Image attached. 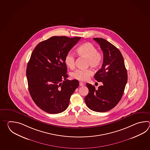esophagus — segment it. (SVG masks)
<instances>
[{
  "instance_id": "34e87169",
  "label": "esophagus",
  "mask_w": 150,
  "mask_h": 150,
  "mask_svg": "<svg viewBox=\"0 0 150 150\" xmlns=\"http://www.w3.org/2000/svg\"><path fill=\"white\" fill-rule=\"evenodd\" d=\"M84 85V84L83 83H81V82H80L79 83V86H83Z\"/></svg>"
}]
</instances>
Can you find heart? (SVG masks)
Listing matches in <instances>:
<instances>
[{"label":"heart","mask_w":150,"mask_h":150,"mask_svg":"<svg viewBox=\"0 0 150 150\" xmlns=\"http://www.w3.org/2000/svg\"><path fill=\"white\" fill-rule=\"evenodd\" d=\"M78 54L86 58L88 60V66L96 69L100 67L103 62V57L94 45L90 42H85L80 45L76 49ZM64 63L66 66L70 69L75 67V57L71 52L67 53L64 58ZM93 71L90 69L76 70L71 74V76L75 79L81 81H85L93 75Z\"/></svg>","instance_id":"obj_1"}]
</instances>
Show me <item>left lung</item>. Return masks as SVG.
Instances as JSON below:
<instances>
[{
  "label": "left lung",
  "instance_id": "8db88e82",
  "mask_svg": "<svg viewBox=\"0 0 150 150\" xmlns=\"http://www.w3.org/2000/svg\"><path fill=\"white\" fill-rule=\"evenodd\" d=\"M100 45L103 54L102 67L94 78L102 82V86L86 83L89 92L85 98L86 105L92 110L105 112L114 108L121 100L127 80V71L120 51L112 43L102 38H94Z\"/></svg>",
  "mask_w": 150,
  "mask_h": 150
}]
</instances>
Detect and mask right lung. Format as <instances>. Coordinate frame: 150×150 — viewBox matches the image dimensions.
<instances>
[{"mask_svg":"<svg viewBox=\"0 0 150 150\" xmlns=\"http://www.w3.org/2000/svg\"><path fill=\"white\" fill-rule=\"evenodd\" d=\"M80 38L52 36L38 43L32 52L26 70L29 91L35 104L45 112H64L79 86L78 80L67 79L64 58Z\"/></svg>","mask_w":150,"mask_h":150,"instance_id":"add662e5","label":"right lung"}]
</instances>
